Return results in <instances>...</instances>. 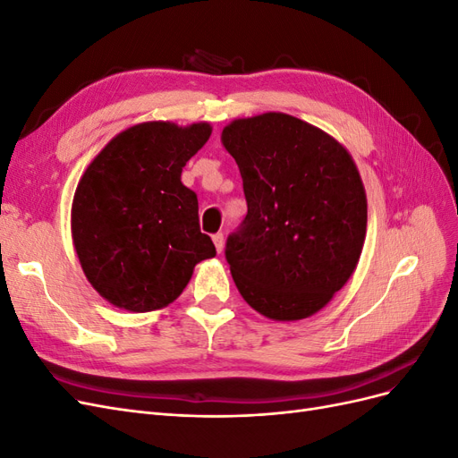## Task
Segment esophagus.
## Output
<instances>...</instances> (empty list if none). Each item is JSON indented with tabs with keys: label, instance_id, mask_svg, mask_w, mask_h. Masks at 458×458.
<instances>
[{
	"label": "esophagus",
	"instance_id": "34e87169",
	"mask_svg": "<svg viewBox=\"0 0 458 458\" xmlns=\"http://www.w3.org/2000/svg\"><path fill=\"white\" fill-rule=\"evenodd\" d=\"M212 241H214V244H216V250L221 254L224 252V246H225V239H224V233H216L214 237H212Z\"/></svg>",
	"mask_w": 458,
	"mask_h": 458
}]
</instances>
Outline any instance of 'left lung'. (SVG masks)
Returning a JSON list of instances; mask_svg holds the SVG:
<instances>
[{
	"mask_svg": "<svg viewBox=\"0 0 458 458\" xmlns=\"http://www.w3.org/2000/svg\"><path fill=\"white\" fill-rule=\"evenodd\" d=\"M221 143L248 204L225 244L241 296L275 321L317 313L363 250L367 197L353 158L323 130L283 113L233 120Z\"/></svg>",
	"mask_w": 458,
	"mask_h": 458,
	"instance_id": "8db88e82",
	"label": "left lung"
}]
</instances>
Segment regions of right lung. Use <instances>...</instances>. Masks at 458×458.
Instances as JSON below:
<instances>
[{
	"label": "right lung",
	"instance_id": "1",
	"mask_svg": "<svg viewBox=\"0 0 458 458\" xmlns=\"http://www.w3.org/2000/svg\"><path fill=\"white\" fill-rule=\"evenodd\" d=\"M212 133L145 122L118 133L81 175L72 241L88 281L116 308L143 313L172 303L216 246L200 233L199 199L183 165Z\"/></svg>",
	"mask_w": 458,
	"mask_h": 458
}]
</instances>
